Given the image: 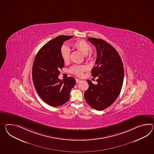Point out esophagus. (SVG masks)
Returning <instances> with one entry per match:
<instances>
[{
    "label": "esophagus",
    "instance_id": "34e87169",
    "mask_svg": "<svg viewBox=\"0 0 154 154\" xmlns=\"http://www.w3.org/2000/svg\"><path fill=\"white\" fill-rule=\"evenodd\" d=\"M75 82H76V83H79V82H81V80L79 79H75Z\"/></svg>",
    "mask_w": 154,
    "mask_h": 154
}]
</instances>
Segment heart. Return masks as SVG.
<instances>
[{"instance_id": "obj_1", "label": "heart", "mask_w": 154, "mask_h": 154, "mask_svg": "<svg viewBox=\"0 0 154 154\" xmlns=\"http://www.w3.org/2000/svg\"><path fill=\"white\" fill-rule=\"evenodd\" d=\"M73 47L82 53L83 55L88 58L91 56V53H90L91 47V45L85 41L78 40L73 44ZM60 54L64 62H68L70 58V50L66 45H63L60 48ZM86 69V68L84 66H74L70 68V72L78 76L82 75L83 72Z\"/></svg>"}]
</instances>
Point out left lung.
I'll list each match as a JSON object with an SVG mask.
<instances>
[{"mask_svg": "<svg viewBox=\"0 0 154 154\" xmlns=\"http://www.w3.org/2000/svg\"><path fill=\"white\" fill-rule=\"evenodd\" d=\"M87 40L97 51V58L91 73L92 77H98L97 84L87 80L89 87L84 96L91 107L102 111L112 105L120 94L124 82L123 63L116 50L107 42L94 38H88Z\"/></svg>", "mask_w": 154, "mask_h": 154, "instance_id": "8db88e82", "label": "left lung"}]
</instances>
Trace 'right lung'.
<instances>
[{
  "mask_svg": "<svg viewBox=\"0 0 154 154\" xmlns=\"http://www.w3.org/2000/svg\"><path fill=\"white\" fill-rule=\"evenodd\" d=\"M73 37L59 35L43 45L34 58L32 79L35 88L42 100L49 106L58 107L69 99V92L75 85L72 77L58 79L60 69L64 66L60 54L64 42Z\"/></svg>",
  "mask_w": 154,
  "mask_h": 154,
  "instance_id": "right-lung-1",
  "label": "right lung"
}]
</instances>
